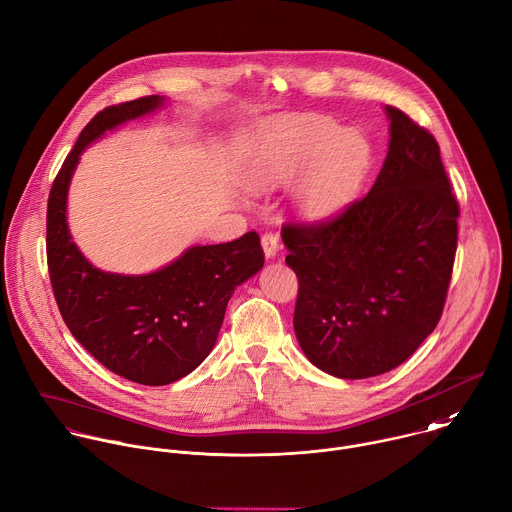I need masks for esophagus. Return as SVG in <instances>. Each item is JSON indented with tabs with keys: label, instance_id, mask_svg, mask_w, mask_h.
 Here are the masks:
<instances>
[{
	"label": "esophagus",
	"instance_id": "esophagus-1",
	"mask_svg": "<svg viewBox=\"0 0 512 512\" xmlns=\"http://www.w3.org/2000/svg\"><path fill=\"white\" fill-rule=\"evenodd\" d=\"M261 245L267 257H275V253L279 251V235L275 231H265L261 237Z\"/></svg>",
	"mask_w": 512,
	"mask_h": 512
}]
</instances>
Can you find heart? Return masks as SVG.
Segmentation results:
<instances>
[{"label": "heart", "mask_w": 512, "mask_h": 512, "mask_svg": "<svg viewBox=\"0 0 512 512\" xmlns=\"http://www.w3.org/2000/svg\"><path fill=\"white\" fill-rule=\"evenodd\" d=\"M329 121L301 119L261 145L245 167V183L253 191H269L295 179L313 161L301 189V205L311 215H323L347 201L359 187L369 165V145L355 133L337 138Z\"/></svg>", "instance_id": "b5f03b06"}]
</instances>
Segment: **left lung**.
<instances>
[{
	"label": "left lung",
	"instance_id": "obj_1",
	"mask_svg": "<svg viewBox=\"0 0 512 512\" xmlns=\"http://www.w3.org/2000/svg\"><path fill=\"white\" fill-rule=\"evenodd\" d=\"M387 115L389 153L371 191L327 219L281 227L299 279V345L339 379L405 363L435 331L455 265L461 211L439 143L405 111Z\"/></svg>",
	"mask_w": 512,
	"mask_h": 512
}]
</instances>
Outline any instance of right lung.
<instances>
[{
  "mask_svg": "<svg viewBox=\"0 0 512 512\" xmlns=\"http://www.w3.org/2000/svg\"><path fill=\"white\" fill-rule=\"evenodd\" d=\"M163 103L159 95L109 105L81 131L47 199V269L71 335L109 371L139 385L179 381L211 353L237 285L255 275L265 253L255 231L221 245H197L149 275L95 269L65 223L67 187L81 151L107 129Z\"/></svg>",
  "mask_w": 512,
  "mask_h": 512,
  "instance_id": "add662e5",
  "label": "right lung"
}]
</instances>
